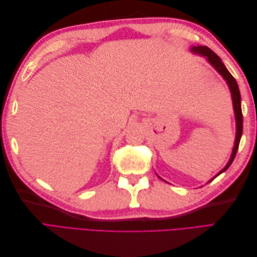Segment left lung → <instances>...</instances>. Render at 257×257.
I'll return each instance as SVG.
<instances>
[{
	"label": "left lung",
	"instance_id": "left-lung-1",
	"mask_svg": "<svg viewBox=\"0 0 257 257\" xmlns=\"http://www.w3.org/2000/svg\"><path fill=\"white\" fill-rule=\"evenodd\" d=\"M192 52H195L200 54V56L206 57L208 62L210 64H211L216 71L219 73L224 80H226L227 84H228V88L230 90L231 93V98H232V105H234V110H235V116H236V141H235V145H234V149H232V153H231V157L228 161V163L226 164L220 173H217L216 176L214 178H216L219 175H221L222 173H224L225 170H226L230 164L234 161L235 157H236V153L238 150V147H239V143H240V139H241V135H242V110H241V96H240V91H239V87H238V83L236 81V79L232 77V75L228 72V69L225 67L224 63L222 62V60L220 59V57L215 54L211 49L208 48L207 46H197V47H194L191 49ZM214 178H212L211 180L209 182H211Z\"/></svg>",
	"mask_w": 257,
	"mask_h": 257
}]
</instances>
